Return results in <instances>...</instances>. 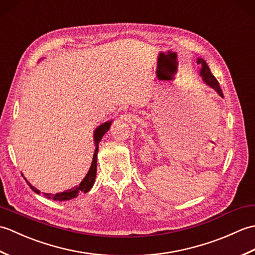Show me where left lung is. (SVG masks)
I'll return each instance as SVG.
<instances>
[{"instance_id": "8db88e82", "label": "left lung", "mask_w": 255, "mask_h": 255, "mask_svg": "<svg viewBox=\"0 0 255 255\" xmlns=\"http://www.w3.org/2000/svg\"><path fill=\"white\" fill-rule=\"evenodd\" d=\"M197 63L200 64V70H199V75L202 77L204 83L206 85H208L209 88H211L213 90H215L217 92V94L219 96H221L224 99V94L223 91L220 89V85L218 83V81L216 80V78L213 75V73L210 72L209 67L207 66V63L202 58H197Z\"/></svg>"}]
</instances>
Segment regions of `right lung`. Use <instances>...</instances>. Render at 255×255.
Segmentation results:
<instances>
[{
  "instance_id": "add662e5",
  "label": "right lung",
  "mask_w": 255,
  "mask_h": 255,
  "mask_svg": "<svg viewBox=\"0 0 255 255\" xmlns=\"http://www.w3.org/2000/svg\"><path fill=\"white\" fill-rule=\"evenodd\" d=\"M113 121H108L101 124L99 127H97L95 130H94V143H95V151H94V155H93V160H92V164L90 166V170L88 172V174L85 175V177L82 180L79 185L74 186L70 189H67V191H63L60 193H56V194H50V193H46L45 196L47 198H50L53 200H59V202H63V200H70L72 198H75L77 196H79V194L81 193H88L90 189L93 187L94 185V182H95V177H96V169H97V153H99V143L102 140L103 136L108 131V129L111 128V125H112ZM26 183L28 184L29 187L37 194H40L39 189H37L36 187H34L31 185V184L26 180Z\"/></svg>"
}]
</instances>
